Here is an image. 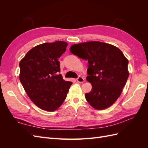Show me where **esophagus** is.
<instances>
[{
  "label": "esophagus",
  "instance_id": "obj_1",
  "mask_svg": "<svg viewBox=\"0 0 148 148\" xmlns=\"http://www.w3.org/2000/svg\"><path fill=\"white\" fill-rule=\"evenodd\" d=\"M77 81L79 83H83L84 82V79L83 77H79L77 79Z\"/></svg>",
  "mask_w": 148,
  "mask_h": 148
}]
</instances>
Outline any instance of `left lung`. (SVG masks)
Instances as JSON below:
<instances>
[{"mask_svg": "<svg viewBox=\"0 0 148 148\" xmlns=\"http://www.w3.org/2000/svg\"><path fill=\"white\" fill-rule=\"evenodd\" d=\"M71 52L88 60L86 79L92 89L86 101L94 109L103 110L120 97L129 76L128 60L120 49L112 44L88 41L72 45Z\"/></svg>", "mask_w": 148, "mask_h": 148, "instance_id": "1", "label": "left lung"}]
</instances>
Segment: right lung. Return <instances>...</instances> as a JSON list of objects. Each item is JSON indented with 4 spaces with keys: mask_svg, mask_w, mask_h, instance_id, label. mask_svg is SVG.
<instances>
[{
    "mask_svg": "<svg viewBox=\"0 0 148 148\" xmlns=\"http://www.w3.org/2000/svg\"><path fill=\"white\" fill-rule=\"evenodd\" d=\"M67 46L68 43L62 41L39 44L20 62V82L31 101L44 110L53 112L59 109L72 84L59 74L58 59Z\"/></svg>",
    "mask_w": 148,
    "mask_h": 148,
    "instance_id": "right-lung-1",
    "label": "right lung"
}]
</instances>
